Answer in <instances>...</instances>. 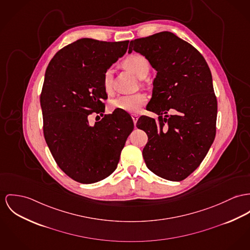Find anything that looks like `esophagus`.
<instances>
[{
    "label": "esophagus",
    "instance_id": "obj_1",
    "mask_svg": "<svg viewBox=\"0 0 250 250\" xmlns=\"http://www.w3.org/2000/svg\"><path fill=\"white\" fill-rule=\"evenodd\" d=\"M131 117H132V120H133L135 126H136V124H137V121H138V119H139V116L137 115V114H132Z\"/></svg>",
    "mask_w": 250,
    "mask_h": 250
}]
</instances>
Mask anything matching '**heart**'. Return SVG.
<instances>
[{"label": "heart", "instance_id": "heart-1", "mask_svg": "<svg viewBox=\"0 0 250 250\" xmlns=\"http://www.w3.org/2000/svg\"><path fill=\"white\" fill-rule=\"evenodd\" d=\"M124 65L130 69L139 78L147 75L150 64L147 59L140 54H133L125 59ZM113 75L111 69H106L103 75V86L106 93L112 91ZM147 98L145 94L136 93L132 95H121L111 101L110 106L112 109L125 111L127 113H138L146 104Z\"/></svg>", "mask_w": 250, "mask_h": 250}]
</instances>
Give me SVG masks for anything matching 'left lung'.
I'll return each mask as SVG.
<instances>
[{"label":"left lung","instance_id":"obj_1","mask_svg":"<svg viewBox=\"0 0 250 250\" xmlns=\"http://www.w3.org/2000/svg\"><path fill=\"white\" fill-rule=\"evenodd\" d=\"M142 54L157 71L146 109L137 127L148 137L143 149L147 168L169 181H183L201 165L216 135L217 99L210 69L203 55L168 31L130 42L128 52ZM179 114L163 118L170 108Z\"/></svg>","mask_w":250,"mask_h":250}]
</instances>
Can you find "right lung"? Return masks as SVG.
I'll return each mask as SVG.
<instances>
[{"label":"right lung","mask_w":250,"mask_h":250,"mask_svg":"<svg viewBox=\"0 0 250 250\" xmlns=\"http://www.w3.org/2000/svg\"><path fill=\"white\" fill-rule=\"evenodd\" d=\"M128 42L80 39L59 50L46 68L40 98L44 139L59 167L79 183L93 184L113 173L134 128L125 111L104 115L94 125L87 119L104 112L103 75Z\"/></svg>","instance_id":"1"}]
</instances>
